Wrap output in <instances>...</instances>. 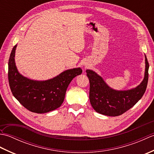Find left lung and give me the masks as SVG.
I'll return each mask as SVG.
<instances>
[{"label": "left lung", "instance_id": "left-lung-1", "mask_svg": "<svg viewBox=\"0 0 154 154\" xmlns=\"http://www.w3.org/2000/svg\"><path fill=\"white\" fill-rule=\"evenodd\" d=\"M145 74L142 83L134 89L117 91L110 88L95 72L87 69L89 79V99L97 112L109 116L122 114L141 99L146 90L148 81L149 63L145 55Z\"/></svg>", "mask_w": 154, "mask_h": 154}]
</instances>
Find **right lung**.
Listing matches in <instances>:
<instances>
[{
  "label": "right lung",
  "mask_w": 154,
  "mask_h": 154,
  "mask_svg": "<svg viewBox=\"0 0 154 154\" xmlns=\"http://www.w3.org/2000/svg\"><path fill=\"white\" fill-rule=\"evenodd\" d=\"M17 45L12 48L8 61V82L14 96L23 106L32 112L46 113L63 103L72 79L81 75L80 67L67 69L46 81H34L24 77L16 66L14 57Z\"/></svg>",
  "instance_id": "1"
}]
</instances>
